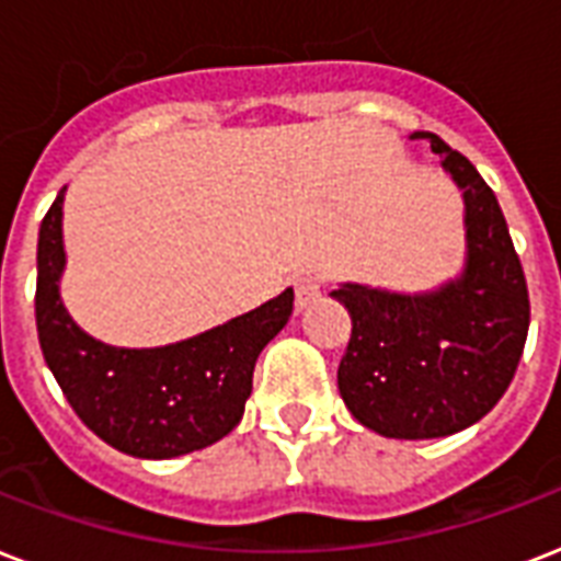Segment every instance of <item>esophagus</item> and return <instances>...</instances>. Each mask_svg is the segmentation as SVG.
<instances>
[{"label": "esophagus", "instance_id": "obj_1", "mask_svg": "<svg viewBox=\"0 0 561 561\" xmlns=\"http://www.w3.org/2000/svg\"><path fill=\"white\" fill-rule=\"evenodd\" d=\"M294 290H297V306L306 308V306H311L317 297H320V290H323V279H320L317 273H299L297 282H294Z\"/></svg>", "mask_w": 561, "mask_h": 561}]
</instances>
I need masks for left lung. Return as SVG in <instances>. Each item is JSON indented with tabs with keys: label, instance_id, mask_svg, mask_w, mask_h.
I'll return each instance as SVG.
<instances>
[{
	"label": "left lung",
	"instance_id": "8db88e82",
	"mask_svg": "<svg viewBox=\"0 0 561 561\" xmlns=\"http://www.w3.org/2000/svg\"><path fill=\"white\" fill-rule=\"evenodd\" d=\"M466 201V267L425 294L341 285L352 317L337 387L360 425L392 439H434L474 425L513 381L530 329L522 262L495 192L460 151L416 130Z\"/></svg>",
	"mask_w": 561,
	"mask_h": 561
}]
</instances>
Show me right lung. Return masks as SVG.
<instances>
[{
	"mask_svg": "<svg viewBox=\"0 0 561 561\" xmlns=\"http://www.w3.org/2000/svg\"><path fill=\"white\" fill-rule=\"evenodd\" d=\"M64 192L39 224L34 314L66 401L92 434L142 460H171L224 439L244 416L255 358L288 323L294 290L188 341L107 346L75 323L57 288L66 264Z\"/></svg>",
	"mask_w": 561,
	"mask_h": 561,
	"instance_id": "add662e5",
	"label": "right lung"
}]
</instances>
